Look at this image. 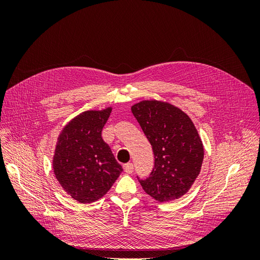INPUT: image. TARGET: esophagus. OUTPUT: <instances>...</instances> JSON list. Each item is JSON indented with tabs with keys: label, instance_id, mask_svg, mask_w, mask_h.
<instances>
[{
	"label": "esophagus",
	"instance_id": "1",
	"mask_svg": "<svg viewBox=\"0 0 260 260\" xmlns=\"http://www.w3.org/2000/svg\"><path fill=\"white\" fill-rule=\"evenodd\" d=\"M123 169H124L125 172H127V174H132V172H133V164H131V162L125 164L123 166Z\"/></svg>",
	"mask_w": 260,
	"mask_h": 260
}]
</instances>
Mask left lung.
<instances>
[{
  "label": "left lung",
  "instance_id": "obj_1",
  "mask_svg": "<svg viewBox=\"0 0 260 260\" xmlns=\"http://www.w3.org/2000/svg\"><path fill=\"white\" fill-rule=\"evenodd\" d=\"M154 152V168L143 190L153 199L169 202L188 192L199 177L204 146L191 118L168 102L144 100L131 106Z\"/></svg>",
  "mask_w": 260,
  "mask_h": 260
}]
</instances>
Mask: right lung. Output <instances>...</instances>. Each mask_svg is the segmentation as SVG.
Listing matches in <instances>:
<instances>
[{
    "label": "right lung",
    "instance_id": "1",
    "mask_svg": "<svg viewBox=\"0 0 260 260\" xmlns=\"http://www.w3.org/2000/svg\"><path fill=\"white\" fill-rule=\"evenodd\" d=\"M112 107L85 111L59 132L53 155V170L62 190L81 204L93 203L109 191L122 167L102 139Z\"/></svg>",
    "mask_w": 260,
    "mask_h": 260
}]
</instances>
